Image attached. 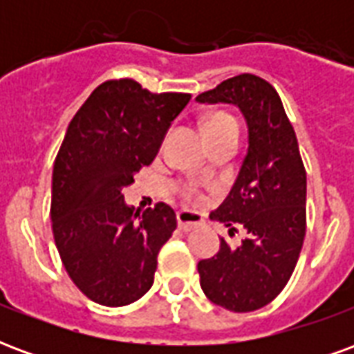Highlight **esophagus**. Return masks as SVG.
I'll list each match as a JSON object with an SVG mask.
<instances>
[{
    "label": "esophagus",
    "mask_w": 354,
    "mask_h": 354,
    "mask_svg": "<svg viewBox=\"0 0 354 354\" xmlns=\"http://www.w3.org/2000/svg\"><path fill=\"white\" fill-rule=\"evenodd\" d=\"M203 225V218L193 210H180L178 212V227L182 231H192Z\"/></svg>",
    "instance_id": "1"
}]
</instances>
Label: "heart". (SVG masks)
<instances>
[{
	"instance_id": "1",
	"label": "heart",
	"mask_w": 354,
	"mask_h": 354,
	"mask_svg": "<svg viewBox=\"0 0 354 354\" xmlns=\"http://www.w3.org/2000/svg\"><path fill=\"white\" fill-rule=\"evenodd\" d=\"M227 124H235L233 117L227 115V113H214V115H210L207 119L205 131H212V129H220V127H227Z\"/></svg>"
}]
</instances>
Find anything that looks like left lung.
<instances>
[{
	"instance_id": "obj_1",
	"label": "left lung",
	"mask_w": 354,
	"mask_h": 354,
	"mask_svg": "<svg viewBox=\"0 0 354 354\" xmlns=\"http://www.w3.org/2000/svg\"><path fill=\"white\" fill-rule=\"evenodd\" d=\"M195 100L233 104L248 127L237 180L210 214L230 227V235L245 231V239L235 248L222 239L220 250L199 261L201 288L223 309L256 311L281 294L304 246L307 176L296 132L281 96L252 73L222 81Z\"/></svg>"
}]
</instances>
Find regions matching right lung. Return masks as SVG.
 Wrapping results in <instances>:
<instances>
[{
    "mask_svg": "<svg viewBox=\"0 0 354 354\" xmlns=\"http://www.w3.org/2000/svg\"><path fill=\"white\" fill-rule=\"evenodd\" d=\"M189 98L149 93L134 80L106 81L66 131L53 169V235L73 284L96 304L123 307L153 284L176 214L165 203L140 214L123 187L151 165Z\"/></svg>",
    "mask_w": 354,
    "mask_h": 354,
    "instance_id": "add662e5",
    "label": "right lung"
}]
</instances>
